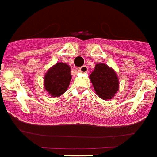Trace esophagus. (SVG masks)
<instances>
[{"label":"esophagus","mask_w":157,"mask_h":157,"mask_svg":"<svg viewBox=\"0 0 157 157\" xmlns=\"http://www.w3.org/2000/svg\"><path fill=\"white\" fill-rule=\"evenodd\" d=\"M77 70L78 71H79L81 73H86L88 71V67L86 66H82L81 67H78Z\"/></svg>","instance_id":"obj_1"}]
</instances>
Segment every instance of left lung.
I'll return each mask as SVG.
<instances>
[{"label":"left lung","mask_w":157,"mask_h":157,"mask_svg":"<svg viewBox=\"0 0 157 157\" xmlns=\"http://www.w3.org/2000/svg\"><path fill=\"white\" fill-rule=\"evenodd\" d=\"M97 95L103 100L111 99L119 91L120 82L116 72L105 63H98L90 76Z\"/></svg>","instance_id":"obj_1"}]
</instances>
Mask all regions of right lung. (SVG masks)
Segmentation results:
<instances>
[{
    "mask_svg": "<svg viewBox=\"0 0 157 157\" xmlns=\"http://www.w3.org/2000/svg\"><path fill=\"white\" fill-rule=\"evenodd\" d=\"M71 80L70 66L59 62L46 71L43 85L48 94L52 97H59L67 91Z\"/></svg>",
    "mask_w": 157,
    "mask_h": 157,
    "instance_id": "obj_1",
    "label": "right lung"
}]
</instances>
